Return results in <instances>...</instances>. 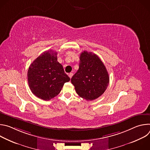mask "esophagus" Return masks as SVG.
<instances>
[{"mask_svg":"<svg viewBox=\"0 0 150 150\" xmlns=\"http://www.w3.org/2000/svg\"><path fill=\"white\" fill-rule=\"evenodd\" d=\"M68 75H69V76L70 78H71L72 77V76H73V74L72 73H69Z\"/></svg>","mask_w":150,"mask_h":150,"instance_id":"1","label":"esophagus"}]
</instances>
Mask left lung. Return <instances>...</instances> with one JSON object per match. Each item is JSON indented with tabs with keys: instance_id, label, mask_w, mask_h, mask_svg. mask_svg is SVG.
<instances>
[{
	"instance_id": "1",
	"label": "left lung",
	"mask_w": 150,
	"mask_h": 150,
	"mask_svg": "<svg viewBox=\"0 0 150 150\" xmlns=\"http://www.w3.org/2000/svg\"><path fill=\"white\" fill-rule=\"evenodd\" d=\"M71 82L79 97L91 101L104 93L109 83V76L97 55L83 51L79 57V69L72 77Z\"/></svg>"
}]
</instances>
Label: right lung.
<instances>
[{"label":"right lung","instance_id":"add662e5","mask_svg":"<svg viewBox=\"0 0 150 150\" xmlns=\"http://www.w3.org/2000/svg\"><path fill=\"white\" fill-rule=\"evenodd\" d=\"M27 77L31 92L47 101L57 96L64 83L70 81L57 62V52L52 50L42 53L33 61L28 68Z\"/></svg>","mask_w":150,"mask_h":150}]
</instances>
